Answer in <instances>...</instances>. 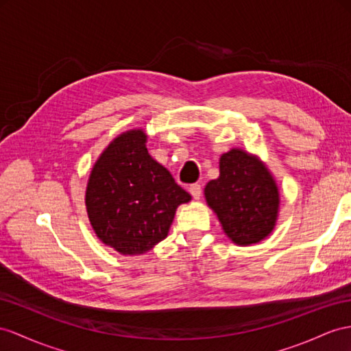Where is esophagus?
<instances>
[{
	"label": "esophagus",
	"instance_id": "esophagus-1",
	"mask_svg": "<svg viewBox=\"0 0 351 351\" xmlns=\"http://www.w3.org/2000/svg\"><path fill=\"white\" fill-rule=\"evenodd\" d=\"M190 193H191L194 200H199L202 197V185L200 184H193L190 186Z\"/></svg>",
	"mask_w": 351,
	"mask_h": 351
}]
</instances>
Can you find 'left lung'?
Here are the masks:
<instances>
[{"instance_id": "8db88e82", "label": "left lung", "mask_w": 351, "mask_h": 351, "mask_svg": "<svg viewBox=\"0 0 351 351\" xmlns=\"http://www.w3.org/2000/svg\"><path fill=\"white\" fill-rule=\"evenodd\" d=\"M208 204L226 234L237 245H252L273 231L278 191L273 176L258 158L231 149L219 160V178L204 188Z\"/></svg>"}]
</instances>
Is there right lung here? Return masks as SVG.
I'll use <instances>...</instances> for the list:
<instances>
[{
  "label": "right lung",
  "mask_w": 351,
  "mask_h": 351,
  "mask_svg": "<svg viewBox=\"0 0 351 351\" xmlns=\"http://www.w3.org/2000/svg\"><path fill=\"white\" fill-rule=\"evenodd\" d=\"M147 134L114 139L88 178L86 206L97 237L123 255H138L166 239L179 204L191 200L166 167L148 154Z\"/></svg>",
  "instance_id": "1"
}]
</instances>
